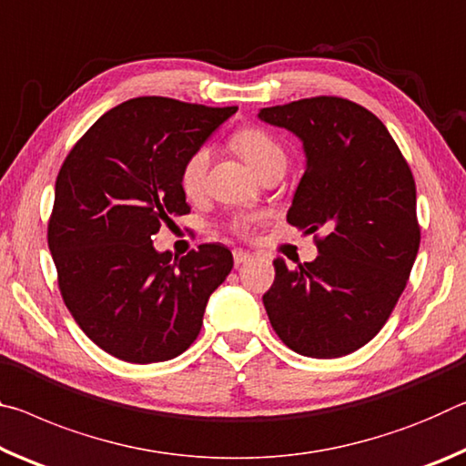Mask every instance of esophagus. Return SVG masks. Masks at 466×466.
Masks as SVG:
<instances>
[{
  "instance_id": "esophagus-1",
  "label": "esophagus",
  "mask_w": 466,
  "mask_h": 466,
  "mask_svg": "<svg viewBox=\"0 0 466 466\" xmlns=\"http://www.w3.org/2000/svg\"><path fill=\"white\" fill-rule=\"evenodd\" d=\"M249 254L248 251H243V249H233V262H235V266H241V264H246L248 260H249Z\"/></svg>"
}]
</instances>
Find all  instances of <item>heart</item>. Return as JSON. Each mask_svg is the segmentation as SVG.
Here are the masks:
<instances>
[{"instance_id": "heart-1", "label": "heart", "mask_w": 466, "mask_h": 466, "mask_svg": "<svg viewBox=\"0 0 466 466\" xmlns=\"http://www.w3.org/2000/svg\"><path fill=\"white\" fill-rule=\"evenodd\" d=\"M233 148L239 152L251 169L260 173L266 165L274 161H285V150L280 144L272 138L270 134H266L260 127H243L231 138ZM210 163V150L208 147H198L196 150L189 152L186 161L181 163L179 169V186L187 196H198L204 187L206 171H208ZM231 228L235 233L248 231V220L246 218H235L231 223Z\"/></svg>"}]
</instances>
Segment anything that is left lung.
<instances>
[{"label":"left lung","mask_w":466,"mask_h":466,"mask_svg":"<svg viewBox=\"0 0 466 466\" xmlns=\"http://www.w3.org/2000/svg\"><path fill=\"white\" fill-rule=\"evenodd\" d=\"M258 117L293 132L308 158L287 223L326 231L314 262L274 260L266 314L295 353L349 355L382 330L407 287L421 241L413 173L382 121L347 98H301Z\"/></svg>","instance_id":"obj_1"}]
</instances>
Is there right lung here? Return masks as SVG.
Segmentation results:
<instances>
[{
    "mask_svg": "<svg viewBox=\"0 0 466 466\" xmlns=\"http://www.w3.org/2000/svg\"><path fill=\"white\" fill-rule=\"evenodd\" d=\"M235 111L129 98L98 117L61 165L47 227L59 291L84 334L121 361L181 355L233 268L220 243L173 258L155 249L152 235L187 215L181 163Z\"/></svg>",
    "mask_w": 466,
    "mask_h": 466,
    "instance_id": "1",
    "label": "right lung"
}]
</instances>
